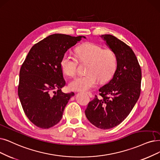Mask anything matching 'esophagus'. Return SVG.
I'll return each instance as SVG.
<instances>
[{
    "label": "esophagus",
    "instance_id": "obj_1",
    "mask_svg": "<svg viewBox=\"0 0 160 160\" xmlns=\"http://www.w3.org/2000/svg\"><path fill=\"white\" fill-rule=\"evenodd\" d=\"M86 94H87V95H88V97H90V98H92L93 95H92V94L91 92H86Z\"/></svg>",
    "mask_w": 160,
    "mask_h": 160
}]
</instances>
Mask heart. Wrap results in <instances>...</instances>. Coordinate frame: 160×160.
<instances>
[{
    "instance_id": "b5f03b06",
    "label": "heart",
    "mask_w": 160,
    "mask_h": 160,
    "mask_svg": "<svg viewBox=\"0 0 160 160\" xmlns=\"http://www.w3.org/2000/svg\"><path fill=\"white\" fill-rule=\"evenodd\" d=\"M77 58L81 62H89L87 74L76 77L69 82V88L73 91H85L95 87L99 79L106 82L112 78L118 66V58L112 49L104 48L93 42H85L75 49ZM62 72L69 76L77 72L78 61L75 56L66 52L60 60Z\"/></svg>"
}]
</instances>
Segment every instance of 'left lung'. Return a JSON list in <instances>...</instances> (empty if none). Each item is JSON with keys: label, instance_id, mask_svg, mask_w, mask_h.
Here are the masks:
<instances>
[{"label": "left lung", "instance_id": "obj_1", "mask_svg": "<svg viewBox=\"0 0 160 160\" xmlns=\"http://www.w3.org/2000/svg\"><path fill=\"white\" fill-rule=\"evenodd\" d=\"M116 54L118 66L113 78L99 89V95L89 102L85 115L101 129L119 125L129 116L140 94L142 73L132 50L112 35L101 36Z\"/></svg>", "mask_w": 160, "mask_h": 160}]
</instances>
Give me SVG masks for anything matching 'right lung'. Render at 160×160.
Returning <instances> with one entry per match:
<instances>
[{
	"label": "right lung",
	"mask_w": 160,
	"mask_h": 160,
	"mask_svg": "<svg viewBox=\"0 0 160 160\" xmlns=\"http://www.w3.org/2000/svg\"><path fill=\"white\" fill-rule=\"evenodd\" d=\"M83 36L53 34L32 47L20 72L18 96L26 116L37 127L49 129L58 123L73 92L63 93L60 67L63 54Z\"/></svg>",
	"instance_id": "right-lung-1"
}]
</instances>
